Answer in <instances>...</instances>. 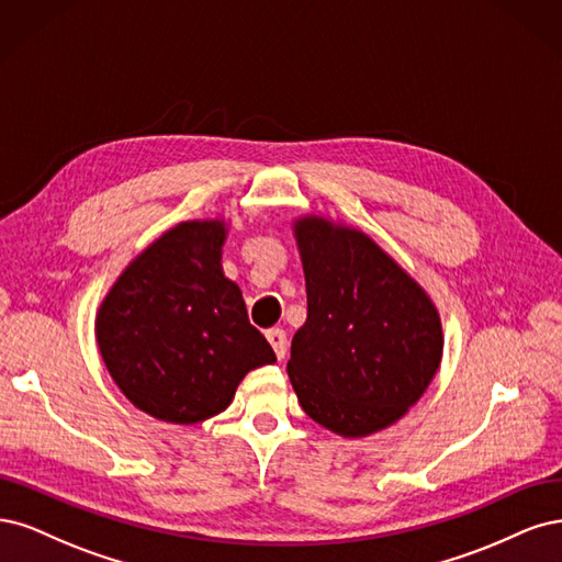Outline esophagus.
<instances>
[{
	"mask_svg": "<svg viewBox=\"0 0 562 562\" xmlns=\"http://www.w3.org/2000/svg\"><path fill=\"white\" fill-rule=\"evenodd\" d=\"M266 338H268L270 346H273L278 359H284V355H286V334H284V329H268Z\"/></svg>",
	"mask_w": 562,
	"mask_h": 562,
	"instance_id": "1",
	"label": "esophagus"
}]
</instances>
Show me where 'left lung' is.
I'll return each mask as SVG.
<instances>
[{
  "mask_svg": "<svg viewBox=\"0 0 562 562\" xmlns=\"http://www.w3.org/2000/svg\"><path fill=\"white\" fill-rule=\"evenodd\" d=\"M307 319L286 373L299 404L340 437H367L420 400L443 352L437 307L369 235L322 216L294 224Z\"/></svg>",
  "mask_w": 562,
  "mask_h": 562,
  "instance_id": "1",
  "label": "left lung"
}]
</instances>
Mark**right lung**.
<instances>
[{
    "label": "right lung",
    "instance_id": "add662e5",
    "mask_svg": "<svg viewBox=\"0 0 562 562\" xmlns=\"http://www.w3.org/2000/svg\"><path fill=\"white\" fill-rule=\"evenodd\" d=\"M226 224L184 222L123 270L95 319L119 390L175 425L222 413L251 369L276 352L251 327L240 286L222 273Z\"/></svg>",
    "mask_w": 562,
    "mask_h": 562
}]
</instances>
